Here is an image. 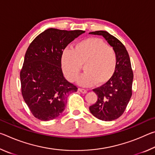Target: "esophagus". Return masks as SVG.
Listing matches in <instances>:
<instances>
[{"mask_svg": "<svg viewBox=\"0 0 155 155\" xmlns=\"http://www.w3.org/2000/svg\"><path fill=\"white\" fill-rule=\"evenodd\" d=\"M78 91H81L82 94H86L87 93V90H85V89H82V88H79L78 89Z\"/></svg>", "mask_w": 155, "mask_h": 155, "instance_id": "esophagus-1", "label": "esophagus"}]
</instances>
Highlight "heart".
Instances as JSON below:
<instances>
[{
	"label": "heart",
	"instance_id": "heart-1",
	"mask_svg": "<svg viewBox=\"0 0 155 155\" xmlns=\"http://www.w3.org/2000/svg\"><path fill=\"white\" fill-rule=\"evenodd\" d=\"M117 64L115 50L98 38L81 41L72 51L65 49L61 55L62 71L68 81H75L83 65L85 72L77 78V83L82 86L106 83L114 75Z\"/></svg>",
	"mask_w": 155,
	"mask_h": 155
}]
</instances>
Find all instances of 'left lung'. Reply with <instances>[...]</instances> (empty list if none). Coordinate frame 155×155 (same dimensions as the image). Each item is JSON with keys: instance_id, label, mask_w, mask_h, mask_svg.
<instances>
[{"instance_id": "obj_1", "label": "left lung", "mask_w": 155, "mask_h": 155, "mask_svg": "<svg viewBox=\"0 0 155 155\" xmlns=\"http://www.w3.org/2000/svg\"><path fill=\"white\" fill-rule=\"evenodd\" d=\"M90 34L103 36L117 54V64L114 75L103 85L93 90L98 100L89 108L98 119L112 121L123 114L132 96L133 73L130 57L121 41L107 31H97Z\"/></svg>"}]
</instances>
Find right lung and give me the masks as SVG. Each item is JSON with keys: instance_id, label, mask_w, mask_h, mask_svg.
<instances>
[{"instance_id": "right-lung-1", "label": "right lung", "mask_w": 155, "mask_h": 155, "mask_svg": "<svg viewBox=\"0 0 155 155\" xmlns=\"http://www.w3.org/2000/svg\"><path fill=\"white\" fill-rule=\"evenodd\" d=\"M85 31L48 28L34 39L20 71L22 94L36 118L53 120L62 114L70 94L78 88L63 74L61 55L68 44Z\"/></svg>"}]
</instances>
